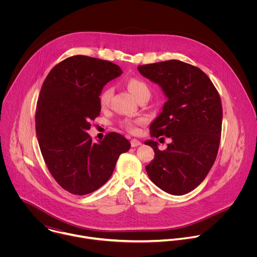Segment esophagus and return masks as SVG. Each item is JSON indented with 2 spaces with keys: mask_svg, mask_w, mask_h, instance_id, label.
<instances>
[{
  "mask_svg": "<svg viewBox=\"0 0 257 257\" xmlns=\"http://www.w3.org/2000/svg\"><path fill=\"white\" fill-rule=\"evenodd\" d=\"M139 145H141V142L138 139H135V138L131 139V146H132V148H136V146H139Z\"/></svg>",
  "mask_w": 257,
  "mask_h": 257,
  "instance_id": "1",
  "label": "esophagus"
}]
</instances>
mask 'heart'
<instances>
[{
	"mask_svg": "<svg viewBox=\"0 0 257 257\" xmlns=\"http://www.w3.org/2000/svg\"><path fill=\"white\" fill-rule=\"evenodd\" d=\"M127 87L136 99H138L144 95H150V93H151L148 84H146L142 79H139V78H130L127 81ZM112 93H113V90L111 87H105L101 91V93L99 95V103H100L101 107H105L108 104L109 99H111V96H112ZM143 122H144L143 118L124 119V120H121L119 122V124L123 129L127 130L128 132L135 133L137 131V126L142 124Z\"/></svg>",
	"mask_w": 257,
	"mask_h": 257,
	"instance_id": "b5f03b06",
	"label": "heart"
}]
</instances>
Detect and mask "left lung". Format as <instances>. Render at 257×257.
I'll return each instance as SVG.
<instances>
[{"label":"left lung","instance_id":"obj_1","mask_svg":"<svg viewBox=\"0 0 257 257\" xmlns=\"http://www.w3.org/2000/svg\"><path fill=\"white\" fill-rule=\"evenodd\" d=\"M137 69L168 97L150 127L151 136L172 139L165 151L158 149L157 141H145L155 151L146 172L165 192L186 194L205 179L215 161L222 134L221 97L208 76L193 65L169 60Z\"/></svg>","mask_w":257,"mask_h":257}]
</instances>
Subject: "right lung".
Wrapping results in <instances>:
<instances>
[{"label":"right lung","instance_id":"add662e5","mask_svg":"<svg viewBox=\"0 0 257 257\" xmlns=\"http://www.w3.org/2000/svg\"><path fill=\"white\" fill-rule=\"evenodd\" d=\"M122 74L112 62L77 55L57 64L36 103L35 130L45 163L58 184L75 195L89 194L111 178L130 142L116 132L99 143L86 132L100 113L102 87Z\"/></svg>","mask_w":257,"mask_h":257}]
</instances>
